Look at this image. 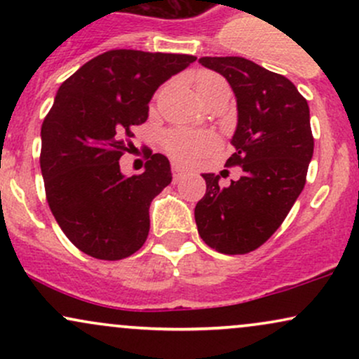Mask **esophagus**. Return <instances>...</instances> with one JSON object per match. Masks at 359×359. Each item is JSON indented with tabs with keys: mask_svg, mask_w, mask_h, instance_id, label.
Returning a JSON list of instances; mask_svg holds the SVG:
<instances>
[{
	"mask_svg": "<svg viewBox=\"0 0 359 359\" xmlns=\"http://www.w3.org/2000/svg\"><path fill=\"white\" fill-rule=\"evenodd\" d=\"M172 175H174L175 182H179V180L185 175V168H182L180 165H172Z\"/></svg>",
	"mask_w": 359,
	"mask_h": 359,
	"instance_id": "1",
	"label": "esophagus"
}]
</instances>
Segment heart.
I'll use <instances>...</instances> for the list:
<instances>
[{
    "label": "heart",
    "instance_id": "heart-1",
    "mask_svg": "<svg viewBox=\"0 0 359 359\" xmlns=\"http://www.w3.org/2000/svg\"><path fill=\"white\" fill-rule=\"evenodd\" d=\"M219 76L212 72H199L196 77V93L211 88L216 82H221ZM214 145V138L208 133H196V131L177 130L167 137V148L175 158L189 160L204 154Z\"/></svg>",
    "mask_w": 359,
    "mask_h": 359
}]
</instances>
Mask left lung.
<instances>
[{"label":"left lung","mask_w":359,"mask_h":359,"mask_svg":"<svg viewBox=\"0 0 359 359\" xmlns=\"http://www.w3.org/2000/svg\"><path fill=\"white\" fill-rule=\"evenodd\" d=\"M236 97L234 154L226 165L243 174L228 187L203 174L205 196L194 211L204 243L224 255L257 250L280 228L306 185L314 154L307 101L287 77L243 57H203Z\"/></svg>","instance_id":"left-lung-1"}]
</instances>
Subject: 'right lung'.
Wrapping results in <instances>:
<instances>
[{
    "label": "right lung",
    "instance_id": "1",
    "mask_svg": "<svg viewBox=\"0 0 359 359\" xmlns=\"http://www.w3.org/2000/svg\"><path fill=\"white\" fill-rule=\"evenodd\" d=\"M194 55L109 50L60 86L42 125L40 168L50 211L81 251L97 259L133 255L150 231L151 201L172 182L170 162L154 154L126 177L119 158L131 128L148 118L155 90Z\"/></svg>",
    "mask_w": 359,
    "mask_h": 359
}]
</instances>
